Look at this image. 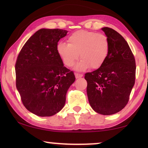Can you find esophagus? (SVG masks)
<instances>
[{"instance_id": "34e87169", "label": "esophagus", "mask_w": 148, "mask_h": 148, "mask_svg": "<svg viewBox=\"0 0 148 148\" xmlns=\"http://www.w3.org/2000/svg\"><path fill=\"white\" fill-rule=\"evenodd\" d=\"M75 77H76V78L77 79V78H80V77H83V74H78V73H76L75 74Z\"/></svg>"}]
</instances>
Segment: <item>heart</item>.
<instances>
[{
  "label": "heart",
  "instance_id": "b5f03b06",
  "mask_svg": "<svg viewBox=\"0 0 148 148\" xmlns=\"http://www.w3.org/2000/svg\"><path fill=\"white\" fill-rule=\"evenodd\" d=\"M68 44L60 42L57 51L66 66L72 67L79 58L76 64L77 71L89 69H97L102 66L110 53V44L104 34L80 30L74 32L68 38Z\"/></svg>",
  "mask_w": 148,
  "mask_h": 148
}]
</instances>
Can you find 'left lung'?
I'll use <instances>...</instances> for the list:
<instances>
[{"label":"left lung","instance_id":"left-lung-1","mask_svg":"<svg viewBox=\"0 0 148 148\" xmlns=\"http://www.w3.org/2000/svg\"><path fill=\"white\" fill-rule=\"evenodd\" d=\"M109 40L110 53L96 71L85 74L87 94L95 112L112 115L125 108L135 82L136 63L128 43L121 34L109 27L101 29Z\"/></svg>","mask_w":148,"mask_h":148}]
</instances>
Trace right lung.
Masks as SVG:
<instances>
[{
  "label": "right lung",
  "instance_id": "right-lung-1",
  "mask_svg": "<svg viewBox=\"0 0 148 148\" xmlns=\"http://www.w3.org/2000/svg\"><path fill=\"white\" fill-rule=\"evenodd\" d=\"M67 32L59 29H40L17 57V89L25 107L38 116L49 117L61 111L67 90L76 79L57 51L58 42Z\"/></svg>",
  "mask_w": 148,
  "mask_h": 148
}]
</instances>
